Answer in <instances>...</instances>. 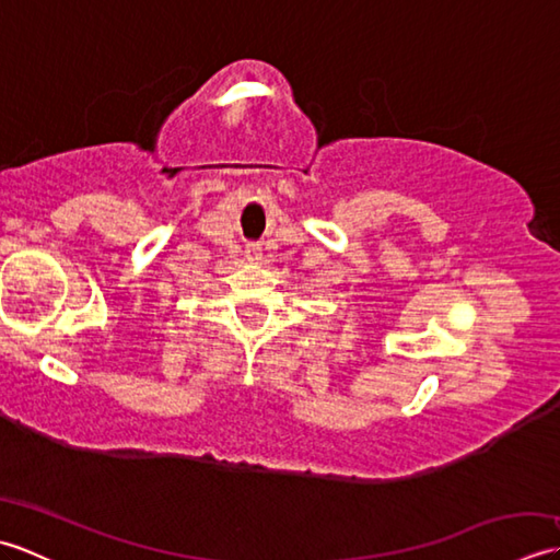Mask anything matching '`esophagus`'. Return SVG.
I'll use <instances>...</instances> for the list:
<instances>
[{"label": "esophagus", "mask_w": 560, "mask_h": 560, "mask_svg": "<svg viewBox=\"0 0 560 560\" xmlns=\"http://www.w3.org/2000/svg\"><path fill=\"white\" fill-rule=\"evenodd\" d=\"M259 257H261V247H259V243H247V245H245V259H249V261H259Z\"/></svg>", "instance_id": "34e87169"}]
</instances>
